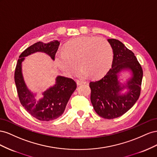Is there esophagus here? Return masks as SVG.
Instances as JSON below:
<instances>
[{"instance_id":"1","label":"esophagus","mask_w":157,"mask_h":157,"mask_svg":"<svg viewBox=\"0 0 157 157\" xmlns=\"http://www.w3.org/2000/svg\"><path fill=\"white\" fill-rule=\"evenodd\" d=\"M77 85L78 86H80V85H82V84H86V82H82V81H79V80H77Z\"/></svg>"}]
</instances>
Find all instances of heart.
I'll return each instance as SVG.
<instances>
[{"mask_svg": "<svg viewBox=\"0 0 157 157\" xmlns=\"http://www.w3.org/2000/svg\"><path fill=\"white\" fill-rule=\"evenodd\" d=\"M113 60L110 43L105 39L90 37L71 40L65 44L64 51H59L55 56L56 64L67 74H73L79 64L81 67L76 75L81 78L102 77L110 69Z\"/></svg>", "mask_w": 157, "mask_h": 157, "instance_id": "heart-1", "label": "heart"}]
</instances>
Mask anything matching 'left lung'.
<instances>
[{"label":"left lung","instance_id":"left-lung-1","mask_svg":"<svg viewBox=\"0 0 157 157\" xmlns=\"http://www.w3.org/2000/svg\"><path fill=\"white\" fill-rule=\"evenodd\" d=\"M113 51L111 68L100 79L91 82V101L98 115L106 119L120 117L136 103L140 95L143 70L137 58L120 41L109 39ZM128 74L126 81L121 74Z\"/></svg>","mask_w":157,"mask_h":157}]
</instances>
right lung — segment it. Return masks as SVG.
<instances>
[{
	"label": "right lung",
	"instance_id": "right-lung-1",
	"mask_svg": "<svg viewBox=\"0 0 157 157\" xmlns=\"http://www.w3.org/2000/svg\"><path fill=\"white\" fill-rule=\"evenodd\" d=\"M59 45L60 41L58 40H53L47 43L41 41L35 43L22 52L16 67L14 80L21 104L29 114L41 121H51L59 118L64 113L77 85L72 79L58 75L55 84L43 92L42 97L36 99L37 93L31 91L24 81L22 62L25 57L38 52L45 53L55 60Z\"/></svg>",
	"mask_w": 157,
	"mask_h": 157
}]
</instances>
